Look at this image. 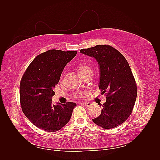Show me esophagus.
I'll return each instance as SVG.
<instances>
[{"mask_svg":"<svg viewBox=\"0 0 160 160\" xmlns=\"http://www.w3.org/2000/svg\"><path fill=\"white\" fill-rule=\"evenodd\" d=\"M83 104L85 105L86 107H91V106H92V103L91 102H84L83 103Z\"/></svg>","mask_w":160,"mask_h":160,"instance_id":"1","label":"esophagus"}]
</instances>
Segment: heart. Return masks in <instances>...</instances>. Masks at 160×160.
I'll list each match as a JSON object with an SVG mask.
<instances>
[{
  "mask_svg": "<svg viewBox=\"0 0 160 160\" xmlns=\"http://www.w3.org/2000/svg\"><path fill=\"white\" fill-rule=\"evenodd\" d=\"M79 73L81 75H83L85 73H87V72H93V69H92L88 65H83V66H81L79 69ZM83 95V94H79L78 95L76 96V98H79L81 97H82Z\"/></svg>",
  "mask_w": 160,
  "mask_h": 160,
  "instance_id": "heart-1",
  "label": "heart"
}]
</instances>
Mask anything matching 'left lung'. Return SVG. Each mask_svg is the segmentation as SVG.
<instances>
[{"label": "left lung", "mask_w": 160, "mask_h": 160, "mask_svg": "<svg viewBox=\"0 0 160 160\" xmlns=\"http://www.w3.org/2000/svg\"><path fill=\"white\" fill-rule=\"evenodd\" d=\"M80 52L94 57L99 67L101 95H106L99 117L93 122L104 129L118 127L132 112L137 98L138 89L129 63L123 55L109 45H99Z\"/></svg>", "instance_id": "1"}]
</instances>
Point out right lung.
<instances>
[{
    "instance_id": "right-lung-1",
    "label": "right lung",
    "mask_w": 160,
    "mask_h": 160,
    "mask_svg": "<svg viewBox=\"0 0 160 160\" xmlns=\"http://www.w3.org/2000/svg\"><path fill=\"white\" fill-rule=\"evenodd\" d=\"M77 51L51 49L37 55L24 73L20 83L22 112L36 127L45 132L59 130L69 122L73 102L52 103L53 89L58 84L65 66Z\"/></svg>"
}]
</instances>
